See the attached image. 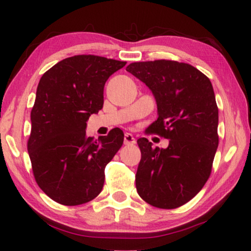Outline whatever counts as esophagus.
<instances>
[{
  "instance_id": "1",
  "label": "esophagus",
  "mask_w": 251,
  "mask_h": 251,
  "mask_svg": "<svg viewBox=\"0 0 251 251\" xmlns=\"http://www.w3.org/2000/svg\"><path fill=\"white\" fill-rule=\"evenodd\" d=\"M135 139L131 133H126L125 136H124V145L129 146V145H135Z\"/></svg>"
}]
</instances>
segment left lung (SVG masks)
Masks as SVG:
<instances>
[{"instance_id": "8db88e82", "label": "left lung", "mask_w": 251, "mask_h": 251, "mask_svg": "<svg viewBox=\"0 0 251 251\" xmlns=\"http://www.w3.org/2000/svg\"><path fill=\"white\" fill-rule=\"evenodd\" d=\"M126 71L145 82L158 118L148 131L170 140L166 149L138 140L141 160L135 176L140 198L159 209H176L203 188L211 175L218 136V106L212 83L187 63L170 59L131 63Z\"/></svg>"}]
</instances>
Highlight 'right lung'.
<instances>
[{
	"label": "right lung",
	"instance_id": "right-lung-1",
	"mask_svg": "<svg viewBox=\"0 0 251 251\" xmlns=\"http://www.w3.org/2000/svg\"><path fill=\"white\" fill-rule=\"evenodd\" d=\"M125 64L76 55L58 62L40 79L27 150L36 183L59 204H83L101 193L104 169L123 146L124 133L112 128L94 140L86 134V122L103 108L106 80Z\"/></svg>",
	"mask_w": 251,
	"mask_h": 251
}]
</instances>
